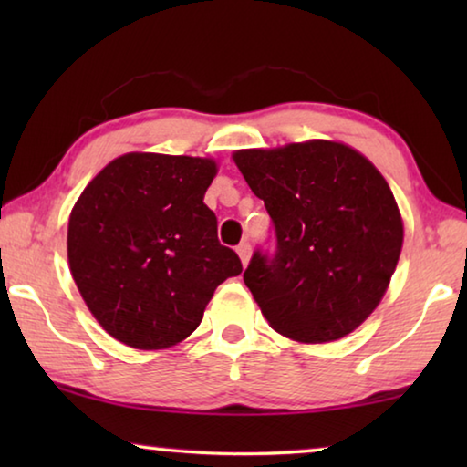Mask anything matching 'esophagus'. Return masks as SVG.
Returning a JSON list of instances; mask_svg holds the SVG:
<instances>
[{"label": "esophagus", "mask_w": 467, "mask_h": 467, "mask_svg": "<svg viewBox=\"0 0 467 467\" xmlns=\"http://www.w3.org/2000/svg\"><path fill=\"white\" fill-rule=\"evenodd\" d=\"M236 253H239L243 265H247L249 264V257H251V244L247 241H243L239 247H236Z\"/></svg>", "instance_id": "1"}]
</instances>
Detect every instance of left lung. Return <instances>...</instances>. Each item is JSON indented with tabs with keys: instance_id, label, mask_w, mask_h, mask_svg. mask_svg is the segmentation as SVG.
Returning <instances> with one entry per match:
<instances>
[{
	"instance_id": "obj_1",
	"label": "left lung",
	"mask_w": 467,
	"mask_h": 467,
	"mask_svg": "<svg viewBox=\"0 0 467 467\" xmlns=\"http://www.w3.org/2000/svg\"><path fill=\"white\" fill-rule=\"evenodd\" d=\"M275 233L243 280L267 323L305 344L334 342L381 303L398 265L404 224L389 185L368 158L311 140L233 154Z\"/></svg>"
}]
</instances>
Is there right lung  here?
Masks as SVG:
<instances>
[{
    "label": "right lung",
    "instance_id": "add662e5",
    "mask_svg": "<svg viewBox=\"0 0 467 467\" xmlns=\"http://www.w3.org/2000/svg\"><path fill=\"white\" fill-rule=\"evenodd\" d=\"M214 177L212 158L130 152L78 197L67 226L69 270L109 336L138 350L183 342L214 290L243 272L203 203Z\"/></svg>",
    "mask_w": 467,
    "mask_h": 467
}]
</instances>
